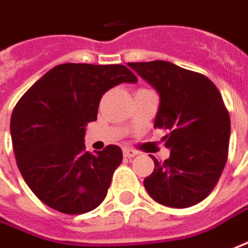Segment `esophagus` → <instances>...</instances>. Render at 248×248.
Masks as SVG:
<instances>
[{"label": "esophagus", "mask_w": 248, "mask_h": 248, "mask_svg": "<svg viewBox=\"0 0 248 248\" xmlns=\"http://www.w3.org/2000/svg\"><path fill=\"white\" fill-rule=\"evenodd\" d=\"M139 154V151H136V150H132V148H124V155L126 158H133Z\"/></svg>", "instance_id": "1"}]
</instances>
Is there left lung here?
Instances as JSON below:
<instances>
[{
  "label": "left lung",
  "mask_w": 248,
  "mask_h": 248,
  "mask_svg": "<svg viewBox=\"0 0 248 248\" xmlns=\"http://www.w3.org/2000/svg\"><path fill=\"white\" fill-rule=\"evenodd\" d=\"M136 73L159 94L154 127L170 155L154 159L144 179L151 199L172 208H187L205 199L228 159L231 118L217 86L204 75L167 61L129 62Z\"/></svg>",
  "instance_id": "left-lung-1"
}]
</instances>
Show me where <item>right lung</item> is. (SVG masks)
I'll return each mask as SVG.
<instances>
[{
  "label": "right lung",
  "mask_w": 248,
  "mask_h": 248,
  "mask_svg": "<svg viewBox=\"0 0 248 248\" xmlns=\"http://www.w3.org/2000/svg\"><path fill=\"white\" fill-rule=\"evenodd\" d=\"M121 83H137L124 65L62 63L17 101L11 116L17 168L46 205L78 215L104 201L122 150L111 144L93 155L84 136L104 93Z\"/></svg>",
  "instance_id": "add662e5"
}]
</instances>
